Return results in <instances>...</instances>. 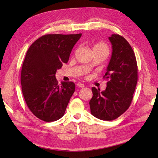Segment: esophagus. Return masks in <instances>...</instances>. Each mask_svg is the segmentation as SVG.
<instances>
[{
    "label": "esophagus",
    "mask_w": 158,
    "mask_h": 158,
    "mask_svg": "<svg viewBox=\"0 0 158 158\" xmlns=\"http://www.w3.org/2000/svg\"><path fill=\"white\" fill-rule=\"evenodd\" d=\"M77 87H79V88H84V84H83V83H78L77 84Z\"/></svg>",
    "instance_id": "obj_1"
}]
</instances>
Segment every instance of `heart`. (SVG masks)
Wrapping results in <instances>:
<instances>
[{"label":"heart","instance_id":"b5f03b06","mask_svg":"<svg viewBox=\"0 0 158 158\" xmlns=\"http://www.w3.org/2000/svg\"><path fill=\"white\" fill-rule=\"evenodd\" d=\"M93 52L96 53H100L105 55L106 57L109 54L110 49L109 46L106 43L102 42L96 43L93 46Z\"/></svg>","mask_w":158,"mask_h":158}]
</instances>
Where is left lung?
<instances>
[{"label": "left lung", "mask_w": 158, "mask_h": 158, "mask_svg": "<svg viewBox=\"0 0 158 158\" xmlns=\"http://www.w3.org/2000/svg\"><path fill=\"white\" fill-rule=\"evenodd\" d=\"M112 44V56L104 79L107 86L105 91L94 87L89 101L92 115L101 120L117 119L129 108L138 81L136 56L129 43L119 35L109 37Z\"/></svg>", "instance_id": "left-lung-1"}]
</instances>
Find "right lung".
Wrapping results in <instances>:
<instances>
[{
    "mask_svg": "<svg viewBox=\"0 0 158 158\" xmlns=\"http://www.w3.org/2000/svg\"><path fill=\"white\" fill-rule=\"evenodd\" d=\"M81 34L43 35L26 52L21 72L23 98L28 109L41 120L54 122L65 113L75 89L72 81L59 85L58 69L67 63L74 45Z\"/></svg>",
    "mask_w": 158,
    "mask_h": 158,
    "instance_id": "right-lung-1",
    "label": "right lung"
}]
</instances>
